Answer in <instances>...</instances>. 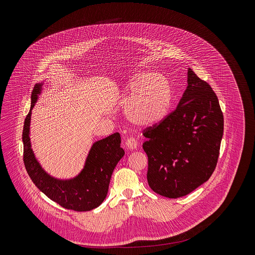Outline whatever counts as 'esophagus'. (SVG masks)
<instances>
[{"label":"esophagus","instance_id":"esophagus-1","mask_svg":"<svg viewBox=\"0 0 255 255\" xmlns=\"http://www.w3.org/2000/svg\"><path fill=\"white\" fill-rule=\"evenodd\" d=\"M138 146V142L136 139L134 138H128L127 141H126V147L129 150H134L136 149Z\"/></svg>","mask_w":255,"mask_h":255}]
</instances>
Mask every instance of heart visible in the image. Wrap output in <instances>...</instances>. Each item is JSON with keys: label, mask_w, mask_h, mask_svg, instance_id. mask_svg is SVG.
<instances>
[{"label": "heart", "mask_w": 255, "mask_h": 255, "mask_svg": "<svg viewBox=\"0 0 255 255\" xmlns=\"http://www.w3.org/2000/svg\"><path fill=\"white\" fill-rule=\"evenodd\" d=\"M124 115L132 125L146 128L161 122L173 102V88L168 77L160 73L139 72L123 85Z\"/></svg>", "instance_id": "obj_1"}]
</instances>
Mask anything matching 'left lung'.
<instances>
[{
	"label": "left lung",
	"instance_id": "8db88e82",
	"mask_svg": "<svg viewBox=\"0 0 255 255\" xmlns=\"http://www.w3.org/2000/svg\"><path fill=\"white\" fill-rule=\"evenodd\" d=\"M223 131L215 92L188 68L187 86L177 109L143 133L151 189L178 198L207 182L217 165Z\"/></svg>",
	"mask_w": 255,
	"mask_h": 255
}]
</instances>
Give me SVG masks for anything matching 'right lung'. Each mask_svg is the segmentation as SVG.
Returning <instances> with one entry per match:
<instances>
[{"label":"right lung","instance_id":"obj_1","mask_svg":"<svg viewBox=\"0 0 255 255\" xmlns=\"http://www.w3.org/2000/svg\"><path fill=\"white\" fill-rule=\"evenodd\" d=\"M44 81L37 83L31 94V107L22 131L23 162L34 184L51 200L66 209L90 211L106 198L111 177L118 162L125 155L119 132L95 141L86 157L83 169L72 179L62 180L48 174L37 160L30 141L32 109L42 93Z\"/></svg>","mask_w":255,"mask_h":255}]
</instances>
